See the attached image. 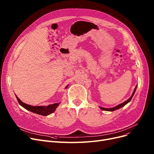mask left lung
Wrapping results in <instances>:
<instances>
[{
  "mask_svg": "<svg viewBox=\"0 0 154 154\" xmlns=\"http://www.w3.org/2000/svg\"><path fill=\"white\" fill-rule=\"evenodd\" d=\"M136 88H137V85H136V87H135V89H134V92H133V93H132V95H131V97L129 98L128 100H127L126 101H125L124 102H123V103H120V104L118 105V106H117L116 107H112V108H103V107H100V108L102 110H106V111H111V112H112V111H114V110H117V109H120V108H121V107H124V106H125V105H126L127 103H128L129 102H130V101L131 100L132 98L133 97V96H134V94H135V92Z\"/></svg>",
  "mask_w": 154,
  "mask_h": 154,
  "instance_id": "8db88e82",
  "label": "left lung"
}]
</instances>
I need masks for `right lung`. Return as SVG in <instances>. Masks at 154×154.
<instances>
[{
  "label": "right lung",
  "mask_w": 154,
  "mask_h": 154,
  "mask_svg": "<svg viewBox=\"0 0 154 154\" xmlns=\"http://www.w3.org/2000/svg\"><path fill=\"white\" fill-rule=\"evenodd\" d=\"M68 85L66 87V88H67ZM16 98H17L19 103L23 108H25L27 110H29L32 112H34L35 114L44 116L51 114L52 113H53L55 110L56 108L57 107L59 106V105L60 104V102H59V103H55L54 104L48 105V106H30V105H28L23 103L19 99V97H17V96H16Z\"/></svg>",
  "instance_id": "obj_1"
}]
</instances>
